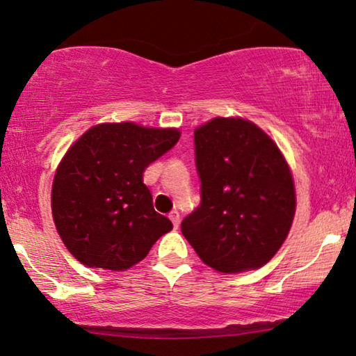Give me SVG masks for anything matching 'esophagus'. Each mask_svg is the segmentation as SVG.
Here are the masks:
<instances>
[{"label": "esophagus", "instance_id": "1", "mask_svg": "<svg viewBox=\"0 0 356 356\" xmlns=\"http://www.w3.org/2000/svg\"><path fill=\"white\" fill-rule=\"evenodd\" d=\"M169 219L172 220V225H174V229H179V224H180V216H179V212L177 211H172L171 214H169Z\"/></svg>", "mask_w": 356, "mask_h": 356}]
</instances>
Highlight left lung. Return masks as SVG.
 <instances>
[{
	"instance_id": "obj_1",
	"label": "left lung",
	"mask_w": 356,
	"mask_h": 356,
	"mask_svg": "<svg viewBox=\"0 0 356 356\" xmlns=\"http://www.w3.org/2000/svg\"><path fill=\"white\" fill-rule=\"evenodd\" d=\"M200 206L184 236L217 272L267 264L288 236L296 211L291 171L275 142L251 121L214 118L195 131Z\"/></svg>"
}]
</instances>
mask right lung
I'll use <instances>...</instances> for the list:
<instances>
[{"label":"right lung","mask_w":356,"mask_h":356,"mask_svg":"<svg viewBox=\"0 0 356 356\" xmlns=\"http://www.w3.org/2000/svg\"><path fill=\"white\" fill-rule=\"evenodd\" d=\"M177 129L99 124L70 147L52 184V217L63 245L88 267L126 270L172 229L153 208L144 171L171 150Z\"/></svg>","instance_id":"add662e5"}]
</instances>
